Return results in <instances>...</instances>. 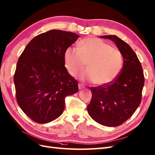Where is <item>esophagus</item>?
Masks as SVG:
<instances>
[{
    "label": "esophagus",
    "instance_id": "obj_1",
    "mask_svg": "<svg viewBox=\"0 0 155 155\" xmlns=\"http://www.w3.org/2000/svg\"><path fill=\"white\" fill-rule=\"evenodd\" d=\"M78 87H79V90H81V89H83L85 88V86H84L83 84H81V83H79L78 84Z\"/></svg>",
    "mask_w": 155,
    "mask_h": 155
}]
</instances>
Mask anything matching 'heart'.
<instances>
[{"label": "heart", "mask_w": 155, "mask_h": 155, "mask_svg": "<svg viewBox=\"0 0 155 155\" xmlns=\"http://www.w3.org/2000/svg\"><path fill=\"white\" fill-rule=\"evenodd\" d=\"M64 60L68 72L74 77L85 68L87 63L88 69L81 74V79L96 82L100 86L113 81L123 64L122 55L118 49L96 37H88L79 41L78 49L68 48L65 50Z\"/></svg>", "instance_id": "1"}]
</instances>
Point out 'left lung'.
Here are the masks:
<instances>
[{"label": "left lung", "instance_id": "8db88e82", "mask_svg": "<svg viewBox=\"0 0 155 155\" xmlns=\"http://www.w3.org/2000/svg\"><path fill=\"white\" fill-rule=\"evenodd\" d=\"M101 38L114 42L123 56L124 65L113 81L90 88L92 98L87 110L97 123L116 127L130 118L140 105L145 79L141 63L127 43L114 35Z\"/></svg>", "mask_w": 155, "mask_h": 155}]
</instances>
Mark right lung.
Instances as JSON below:
<instances>
[{"label": "right lung", "mask_w": 155, "mask_h": 155, "mask_svg": "<svg viewBox=\"0 0 155 155\" xmlns=\"http://www.w3.org/2000/svg\"><path fill=\"white\" fill-rule=\"evenodd\" d=\"M78 38L70 31H48L31 39L18 58L13 78L17 101L36 123L57 119L63 112L65 97L79 90L64 60L65 50Z\"/></svg>", "instance_id": "right-lung-1"}]
</instances>
